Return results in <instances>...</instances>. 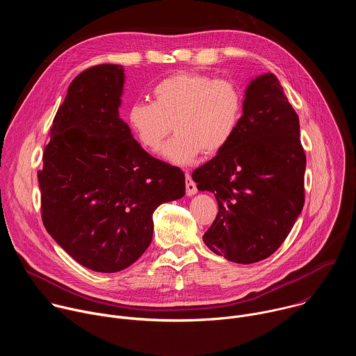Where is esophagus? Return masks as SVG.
<instances>
[{"label":"esophagus","instance_id":"obj_1","mask_svg":"<svg viewBox=\"0 0 356 356\" xmlns=\"http://www.w3.org/2000/svg\"><path fill=\"white\" fill-rule=\"evenodd\" d=\"M186 193L188 197L197 194V187H195V183L191 180L190 175H186Z\"/></svg>","mask_w":356,"mask_h":356}]
</instances>
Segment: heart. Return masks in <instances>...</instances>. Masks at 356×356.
I'll list each match as a JSON object with an SVG mask.
<instances>
[{"label": "heart", "mask_w": 356, "mask_h": 356, "mask_svg": "<svg viewBox=\"0 0 356 356\" xmlns=\"http://www.w3.org/2000/svg\"><path fill=\"white\" fill-rule=\"evenodd\" d=\"M152 95L154 103L128 108V127L142 147L158 152L173 125L176 135L162 158L177 166L190 165L201 152L213 155L224 149L242 115V94L229 80L177 73L159 81Z\"/></svg>", "instance_id": "obj_1"}]
</instances>
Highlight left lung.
Segmentation results:
<instances>
[{
    "label": "left lung",
    "instance_id": "8db88e82",
    "mask_svg": "<svg viewBox=\"0 0 356 356\" xmlns=\"http://www.w3.org/2000/svg\"><path fill=\"white\" fill-rule=\"evenodd\" d=\"M243 97L232 139L191 177L218 202L202 241L227 261L249 265L276 252L298 218L306 155L298 117L273 73L252 79Z\"/></svg>",
    "mask_w": 356,
    "mask_h": 356
}]
</instances>
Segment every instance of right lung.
<instances>
[{
	"mask_svg": "<svg viewBox=\"0 0 356 356\" xmlns=\"http://www.w3.org/2000/svg\"><path fill=\"white\" fill-rule=\"evenodd\" d=\"M121 65H98L69 86L38 173L42 221L59 246L94 272L140 258L154 211L186 193L184 173L152 158L120 118Z\"/></svg>",
	"mask_w": 356,
	"mask_h": 356,
	"instance_id": "add662e5",
	"label": "right lung"
}]
</instances>
